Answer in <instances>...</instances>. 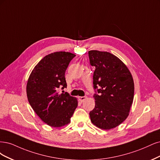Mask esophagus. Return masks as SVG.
<instances>
[{
  "mask_svg": "<svg viewBox=\"0 0 160 160\" xmlns=\"http://www.w3.org/2000/svg\"><path fill=\"white\" fill-rule=\"evenodd\" d=\"M86 98H87L86 96H80V97H79V100H80L81 102H82L85 101Z\"/></svg>",
  "mask_w": 160,
  "mask_h": 160,
  "instance_id": "34e87169",
  "label": "esophagus"
}]
</instances>
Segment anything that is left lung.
<instances>
[{
    "label": "left lung",
    "mask_w": 160,
    "mask_h": 160,
    "mask_svg": "<svg viewBox=\"0 0 160 160\" xmlns=\"http://www.w3.org/2000/svg\"><path fill=\"white\" fill-rule=\"evenodd\" d=\"M93 74L95 107L90 112L91 122L103 130L119 126L129 115L134 94V84L127 66L107 52L90 50Z\"/></svg>",
    "instance_id": "8db88e82"
}]
</instances>
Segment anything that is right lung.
<instances>
[{"label": "right lung", "mask_w": 160, "mask_h": 160, "mask_svg": "<svg viewBox=\"0 0 160 160\" xmlns=\"http://www.w3.org/2000/svg\"><path fill=\"white\" fill-rule=\"evenodd\" d=\"M76 56L66 52L46 56L34 67L27 85L30 105L41 120L48 126L58 128L70 122L78 101L67 92L59 94L58 88L67 87L65 72Z\"/></svg>", "instance_id": "1"}]
</instances>
